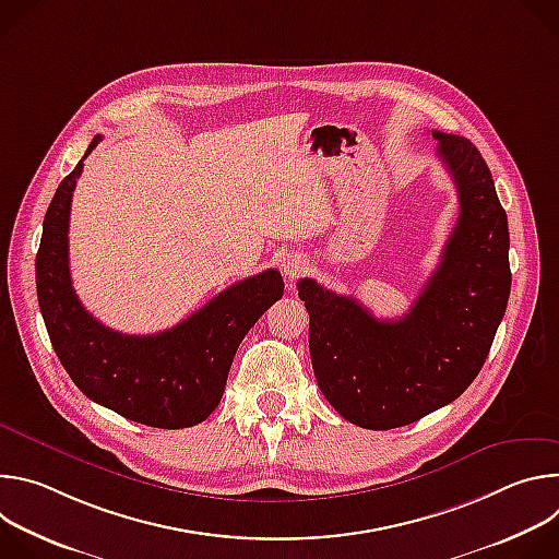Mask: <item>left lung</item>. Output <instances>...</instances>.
<instances>
[{
  "instance_id": "obj_1",
  "label": "left lung",
  "mask_w": 559,
  "mask_h": 559,
  "mask_svg": "<svg viewBox=\"0 0 559 559\" xmlns=\"http://www.w3.org/2000/svg\"><path fill=\"white\" fill-rule=\"evenodd\" d=\"M102 139L97 134L91 141L84 158ZM84 158L59 183L48 205L35 259L37 300L52 349L74 384L97 405L150 427H194L218 405L212 371L221 349L238 334L246 336L274 302L265 305V298H281L283 278L276 270H265L234 283L166 332L132 336L99 323L72 287L68 259L70 205ZM323 393L349 420L347 407L325 386Z\"/></svg>"
}]
</instances>
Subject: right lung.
Masks as SVG:
<instances>
[{"instance_id":"obj_1","label":"right lung","mask_w":559,"mask_h":559,"mask_svg":"<svg viewBox=\"0 0 559 559\" xmlns=\"http://www.w3.org/2000/svg\"><path fill=\"white\" fill-rule=\"evenodd\" d=\"M460 201L440 265L401 321H378L358 300L316 278L296 283L309 313L316 380L349 412L382 431L449 405L483 369L511 294L509 223L477 147L431 132Z\"/></svg>"}]
</instances>
